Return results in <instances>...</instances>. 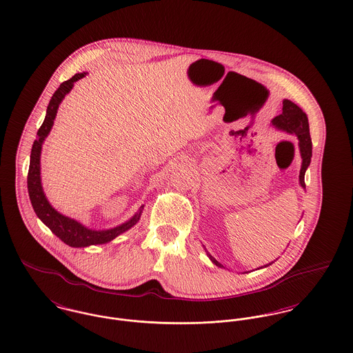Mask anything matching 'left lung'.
I'll return each mask as SVG.
<instances>
[{
    "label": "left lung",
    "instance_id": "1",
    "mask_svg": "<svg viewBox=\"0 0 353 353\" xmlns=\"http://www.w3.org/2000/svg\"><path fill=\"white\" fill-rule=\"evenodd\" d=\"M282 105H283L282 112L279 115H276L275 118H272V125L281 132H286V133L293 134L299 138V154L302 159L301 170H299V185L305 190V172H306L307 166L310 165V159H312V138L309 133V121L302 109L299 108L296 103H293L292 101L283 99ZM205 252L214 265H216L217 268H224L207 250H205ZM272 263L265 265L259 269L268 268Z\"/></svg>",
    "mask_w": 353,
    "mask_h": 353
}]
</instances>
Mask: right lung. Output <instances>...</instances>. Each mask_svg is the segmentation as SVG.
Listing matches in <instances>:
<instances>
[{
    "mask_svg": "<svg viewBox=\"0 0 353 353\" xmlns=\"http://www.w3.org/2000/svg\"><path fill=\"white\" fill-rule=\"evenodd\" d=\"M85 75L87 72L75 74L71 79L63 81L60 87L54 91L47 108L46 119L37 132V138L33 142L32 152H30L29 170H28V193L36 215L61 242L77 248L95 245V244L109 243L112 239L126 232L133 225H136L143 211V205H141L139 210L134 214V216L129 219L128 221L109 230H94V228L85 227L84 224H81V221L72 217L65 216L59 211H56L44 193L43 185H41V168H40L43 143L54 126V118L60 103L63 102L65 95L72 90L75 81L84 78Z\"/></svg>",
    "mask_w": 353,
    "mask_h": 353,
    "instance_id": "add662e5",
    "label": "right lung"
}]
</instances>
